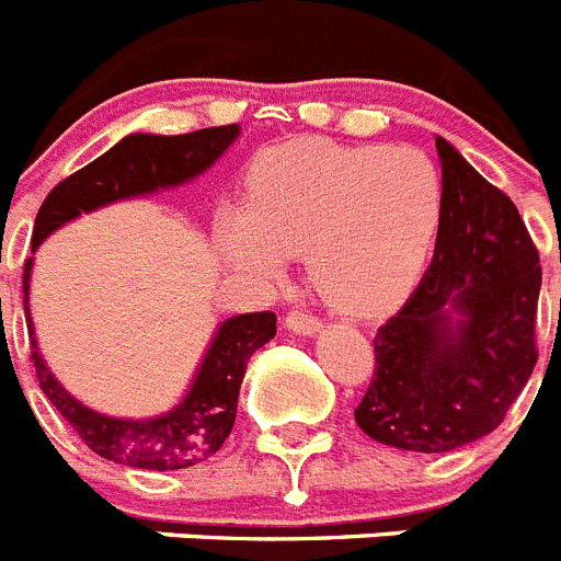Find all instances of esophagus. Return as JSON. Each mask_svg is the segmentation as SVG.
Masks as SVG:
<instances>
[{
  "label": "esophagus",
  "mask_w": 561,
  "mask_h": 561,
  "mask_svg": "<svg viewBox=\"0 0 561 561\" xmlns=\"http://www.w3.org/2000/svg\"><path fill=\"white\" fill-rule=\"evenodd\" d=\"M286 329H289V332L309 334V337H312V334H318L320 329H323V323L306 312H289L286 314Z\"/></svg>",
  "instance_id": "esophagus-1"
}]
</instances>
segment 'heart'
I'll return each instance as SVG.
<instances>
[{
  "instance_id": "b5f03b06",
  "label": "heart",
  "mask_w": 561,
  "mask_h": 561,
  "mask_svg": "<svg viewBox=\"0 0 561 561\" xmlns=\"http://www.w3.org/2000/svg\"><path fill=\"white\" fill-rule=\"evenodd\" d=\"M439 215L443 184L423 152L298 138L257 158L221 243L238 270L266 280L280 275L284 257L304 255L320 298L371 318L417 284Z\"/></svg>"
}]
</instances>
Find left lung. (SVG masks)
Instances as JSON below:
<instances>
[{
    "instance_id": "1",
    "label": "left lung",
    "mask_w": 561,
    "mask_h": 561,
    "mask_svg": "<svg viewBox=\"0 0 561 561\" xmlns=\"http://www.w3.org/2000/svg\"><path fill=\"white\" fill-rule=\"evenodd\" d=\"M443 215L428 272L377 329L375 377L354 409L368 437L445 454L505 420L536 366L539 252L519 209L437 136Z\"/></svg>"
}]
</instances>
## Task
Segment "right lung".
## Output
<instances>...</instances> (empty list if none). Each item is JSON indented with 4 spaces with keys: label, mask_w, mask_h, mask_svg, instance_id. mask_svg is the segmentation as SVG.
I'll use <instances>...</instances> for the list:
<instances>
[{
    "label": "right lung",
    "mask_w": 561,
    "mask_h": 561,
    "mask_svg": "<svg viewBox=\"0 0 561 561\" xmlns=\"http://www.w3.org/2000/svg\"><path fill=\"white\" fill-rule=\"evenodd\" d=\"M241 136L238 124L227 127H207V130L186 133V136H152V133H133L122 141L81 167L70 179L56 184L42 204L33 227L31 249L36 252L47 234L76 221L79 215L102 209L107 204L127 198H141L158 190L190 184L232 147ZM33 257L25 261V318L31 332V360L36 366L42 391L56 411L73 425L90 451L113 459L118 466L144 468V471H181L198 466L213 457L229 437L238 411V394L247 375L249 357L275 337V312H249L227 318L215 329L204 360L181 403L172 405L156 417H110L102 411L88 409L61 386L47 368L33 337V318L27 295H31Z\"/></svg>",
    "instance_id": "right-lung-1"
}]
</instances>
